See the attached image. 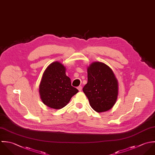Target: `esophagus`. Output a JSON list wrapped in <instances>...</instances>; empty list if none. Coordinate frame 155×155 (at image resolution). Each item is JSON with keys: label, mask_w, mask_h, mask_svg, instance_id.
<instances>
[{"label": "esophagus", "mask_w": 155, "mask_h": 155, "mask_svg": "<svg viewBox=\"0 0 155 155\" xmlns=\"http://www.w3.org/2000/svg\"><path fill=\"white\" fill-rule=\"evenodd\" d=\"M77 89H78V90L80 92H81V90H82V87H81V86H78V87H77Z\"/></svg>", "instance_id": "esophagus-1"}]
</instances>
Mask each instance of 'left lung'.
I'll return each mask as SVG.
<instances>
[{"label":"left lung","mask_w":155,"mask_h":155,"mask_svg":"<svg viewBox=\"0 0 155 155\" xmlns=\"http://www.w3.org/2000/svg\"><path fill=\"white\" fill-rule=\"evenodd\" d=\"M83 91L95 111H107L117 101V80L108 66L102 62H93L87 68V83Z\"/></svg>","instance_id":"obj_1"}]
</instances>
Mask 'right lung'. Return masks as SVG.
<instances>
[{
  "instance_id": "obj_1",
  "label": "right lung",
  "mask_w": 155,
  "mask_h": 155,
  "mask_svg": "<svg viewBox=\"0 0 155 155\" xmlns=\"http://www.w3.org/2000/svg\"><path fill=\"white\" fill-rule=\"evenodd\" d=\"M61 63L53 62L43 73L39 93L42 102L51 108L61 109L70 101L78 90L71 86Z\"/></svg>"
}]
</instances>
